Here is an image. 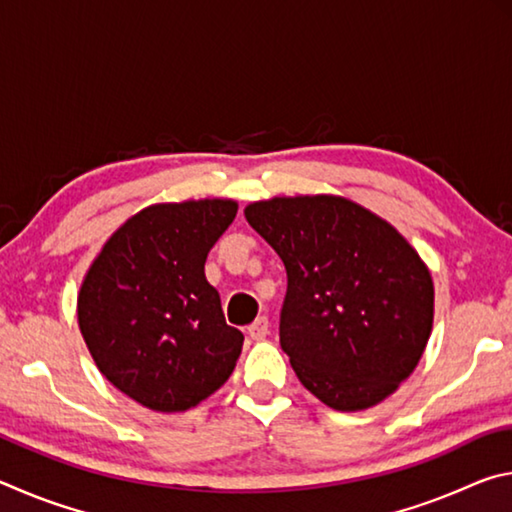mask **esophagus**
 <instances>
[{
    "mask_svg": "<svg viewBox=\"0 0 512 512\" xmlns=\"http://www.w3.org/2000/svg\"><path fill=\"white\" fill-rule=\"evenodd\" d=\"M248 334H250V339H253V341L266 339V334H268V318L266 316H259L255 323L248 327Z\"/></svg>",
    "mask_w": 512,
    "mask_h": 512,
    "instance_id": "obj_1",
    "label": "esophagus"
}]
</instances>
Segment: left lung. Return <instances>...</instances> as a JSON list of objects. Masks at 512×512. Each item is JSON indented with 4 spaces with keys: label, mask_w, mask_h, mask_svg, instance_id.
<instances>
[{
    "label": "left lung",
    "mask_w": 512,
    "mask_h": 512,
    "mask_svg": "<svg viewBox=\"0 0 512 512\" xmlns=\"http://www.w3.org/2000/svg\"><path fill=\"white\" fill-rule=\"evenodd\" d=\"M244 214L287 268L280 345L300 384L336 411L393 395L433 325V282L418 250L343 196H275Z\"/></svg>",
    "instance_id": "8db88e82"
}]
</instances>
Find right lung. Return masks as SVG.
Instances as JSON below:
<instances>
[{
	"mask_svg": "<svg viewBox=\"0 0 512 512\" xmlns=\"http://www.w3.org/2000/svg\"><path fill=\"white\" fill-rule=\"evenodd\" d=\"M237 203H158L103 244L79 291V327L112 386L151 411L178 413L228 381L244 334L223 318L205 280L210 248Z\"/></svg>",
	"mask_w": 512,
	"mask_h": 512,
	"instance_id": "right-lung-1",
	"label": "right lung"
}]
</instances>
